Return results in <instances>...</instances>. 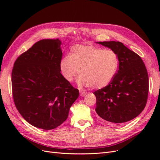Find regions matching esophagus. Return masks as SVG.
Wrapping results in <instances>:
<instances>
[{
	"label": "esophagus",
	"mask_w": 160,
	"mask_h": 160,
	"mask_svg": "<svg viewBox=\"0 0 160 160\" xmlns=\"http://www.w3.org/2000/svg\"><path fill=\"white\" fill-rule=\"evenodd\" d=\"M80 95H81V96H82V97H84V96H85L86 95H87V93L86 92H85V91H80Z\"/></svg>",
	"instance_id": "esophagus-1"
}]
</instances>
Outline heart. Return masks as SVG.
<instances>
[{
	"mask_svg": "<svg viewBox=\"0 0 160 160\" xmlns=\"http://www.w3.org/2000/svg\"><path fill=\"white\" fill-rule=\"evenodd\" d=\"M118 66V57L114 51L83 45L72 47L69 56L62 57L59 63L61 73L66 81H72L79 72L81 75L77 79V83L94 89L108 85Z\"/></svg>",
	"mask_w": 160,
	"mask_h": 160,
	"instance_id": "obj_1",
	"label": "heart"
}]
</instances>
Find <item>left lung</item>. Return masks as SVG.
Here are the masks:
<instances>
[{"label": "left lung", "instance_id": "8db88e82", "mask_svg": "<svg viewBox=\"0 0 160 160\" xmlns=\"http://www.w3.org/2000/svg\"><path fill=\"white\" fill-rule=\"evenodd\" d=\"M114 51L119 69L111 83L94 92L95 111L103 121L120 125L135 118L146 107L149 78L142 58L119 41L96 42Z\"/></svg>", "mask_w": 160, "mask_h": 160}]
</instances>
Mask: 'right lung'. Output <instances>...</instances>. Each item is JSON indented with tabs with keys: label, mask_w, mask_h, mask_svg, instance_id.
Instances as JSON below:
<instances>
[{
	"label": "right lung",
	"mask_w": 160,
	"mask_h": 160,
	"mask_svg": "<svg viewBox=\"0 0 160 160\" xmlns=\"http://www.w3.org/2000/svg\"><path fill=\"white\" fill-rule=\"evenodd\" d=\"M59 39H42L19 56L12 71L14 104L27 122L50 130L68 118L79 92L61 73Z\"/></svg>",
	"instance_id": "add662e5"
}]
</instances>
